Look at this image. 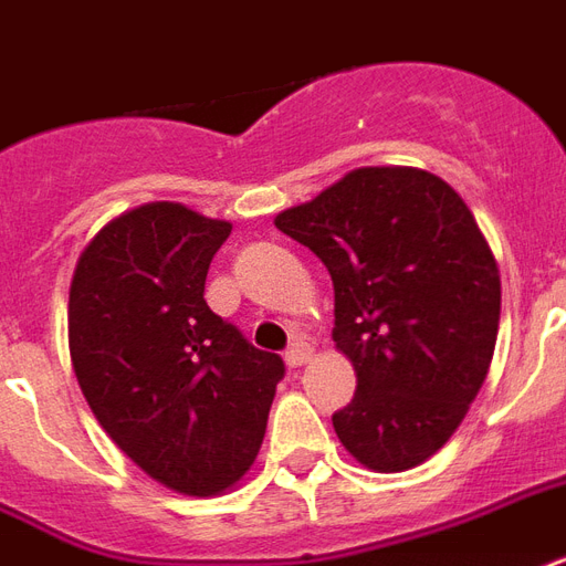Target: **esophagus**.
Wrapping results in <instances>:
<instances>
[{
	"instance_id": "esophagus-1",
	"label": "esophagus",
	"mask_w": 566,
	"mask_h": 566,
	"mask_svg": "<svg viewBox=\"0 0 566 566\" xmlns=\"http://www.w3.org/2000/svg\"><path fill=\"white\" fill-rule=\"evenodd\" d=\"M312 353L314 350H312V344H308V340L296 338L291 347H287V353H284V361H287L291 368H302L305 361H312Z\"/></svg>"
}]
</instances>
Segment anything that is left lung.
Returning <instances> with one entry per match:
<instances>
[{
  "mask_svg": "<svg viewBox=\"0 0 566 566\" xmlns=\"http://www.w3.org/2000/svg\"><path fill=\"white\" fill-rule=\"evenodd\" d=\"M335 287L332 340L356 395L332 416L340 446L374 472L437 454L493 361L502 279L465 201L424 168L365 166L275 216Z\"/></svg>",
  "mask_w": 566,
  "mask_h": 566,
  "instance_id": "left-lung-1",
  "label": "left lung"
}]
</instances>
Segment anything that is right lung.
Masks as SVG:
<instances>
[{
  "mask_svg": "<svg viewBox=\"0 0 566 566\" xmlns=\"http://www.w3.org/2000/svg\"><path fill=\"white\" fill-rule=\"evenodd\" d=\"M231 222L175 201L115 216L76 261L73 374L124 454L168 490L234 486L266 433L284 361L210 312L207 270Z\"/></svg>",
  "mask_w": 566,
  "mask_h": 566,
  "instance_id": "add662e5",
  "label": "right lung"
}]
</instances>
